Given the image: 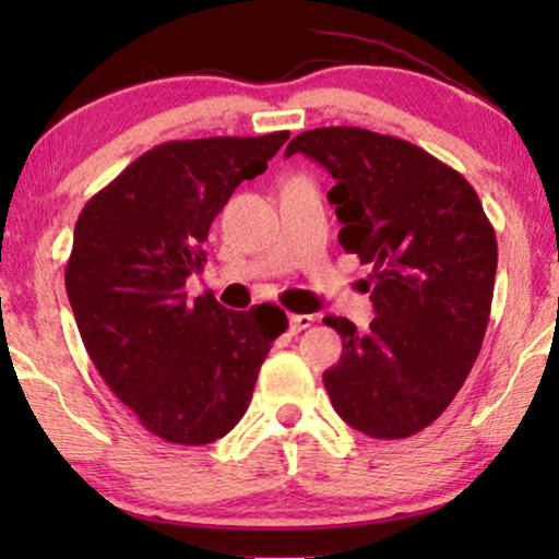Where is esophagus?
<instances>
[{"label":"esophagus","instance_id":"obj_1","mask_svg":"<svg viewBox=\"0 0 559 559\" xmlns=\"http://www.w3.org/2000/svg\"><path fill=\"white\" fill-rule=\"evenodd\" d=\"M312 323H316V318L312 316H289V333L297 335L300 331H305V328H310Z\"/></svg>","mask_w":559,"mask_h":559}]
</instances>
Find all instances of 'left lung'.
<instances>
[{
  "label": "left lung",
  "instance_id": "1",
  "mask_svg": "<svg viewBox=\"0 0 559 559\" xmlns=\"http://www.w3.org/2000/svg\"><path fill=\"white\" fill-rule=\"evenodd\" d=\"M295 152L333 175L341 247L373 266L369 331L325 318L343 338L338 364L323 373L328 394L354 430L409 438L448 409L484 343L493 226L471 182L412 142L323 127L297 134L285 157Z\"/></svg>",
  "mask_w": 559,
  "mask_h": 559
}]
</instances>
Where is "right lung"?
I'll return each mask as SVG.
<instances>
[{"label": "right lung", "mask_w": 559, "mask_h": 559, "mask_svg": "<svg viewBox=\"0 0 559 559\" xmlns=\"http://www.w3.org/2000/svg\"><path fill=\"white\" fill-rule=\"evenodd\" d=\"M289 140L205 136L144 152L83 205L66 293L91 361L152 435L209 445L243 417L287 316L277 305L228 310L190 300L209 228L243 180Z\"/></svg>", "instance_id": "add662e5"}]
</instances>
